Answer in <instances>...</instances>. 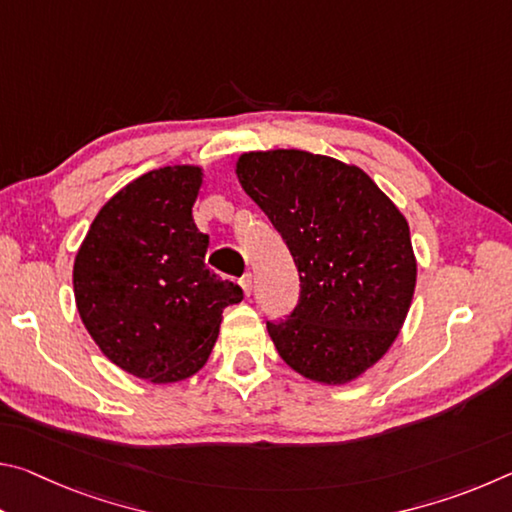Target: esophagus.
I'll return each mask as SVG.
<instances>
[{"mask_svg": "<svg viewBox=\"0 0 512 512\" xmlns=\"http://www.w3.org/2000/svg\"><path fill=\"white\" fill-rule=\"evenodd\" d=\"M241 289H244V296H250L253 293V273H246L244 277H241Z\"/></svg>", "mask_w": 512, "mask_h": 512, "instance_id": "obj_1", "label": "esophagus"}]
</instances>
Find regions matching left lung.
Masks as SVG:
<instances>
[{"label":"left lung","instance_id":"1","mask_svg":"<svg viewBox=\"0 0 512 512\" xmlns=\"http://www.w3.org/2000/svg\"><path fill=\"white\" fill-rule=\"evenodd\" d=\"M235 171L300 273L296 309L266 323L277 352L318 384L357 379L395 343L413 300L418 264L404 214L366 171L329 155L250 151Z\"/></svg>","mask_w":512,"mask_h":512}]
</instances>
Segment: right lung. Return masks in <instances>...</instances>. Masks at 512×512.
<instances>
[{
	"instance_id": "add662e5",
	"label": "right lung",
	"mask_w": 512,
	"mask_h": 512,
	"mask_svg": "<svg viewBox=\"0 0 512 512\" xmlns=\"http://www.w3.org/2000/svg\"><path fill=\"white\" fill-rule=\"evenodd\" d=\"M203 169H153L94 216L74 259L76 309L94 343L128 375L173 384L205 366L235 282L205 266L210 239L192 207Z\"/></svg>"
}]
</instances>
